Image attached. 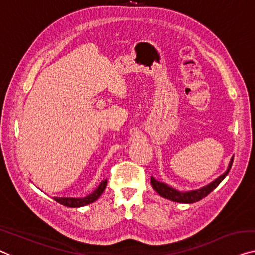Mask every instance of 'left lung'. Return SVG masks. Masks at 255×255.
<instances>
[{
    "instance_id": "1",
    "label": "left lung",
    "mask_w": 255,
    "mask_h": 255,
    "mask_svg": "<svg viewBox=\"0 0 255 255\" xmlns=\"http://www.w3.org/2000/svg\"><path fill=\"white\" fill-rule=\"evenodd\" d=\"M233 161H234V157L230 159L229 165H228V168L222 175H220L218 178H215L214 181H212L211 183H208L205 185V187H201L199 189H195V190H189V191H180V190L174 189L170 185L166 184L165 182H160L158 180H155L153 176H151V185L155 191H157L159 195L161 197H164L166 199L176 201V203H183V204H191V203H196V201H199L200 199H203L206 197L208 193H211L213 190H214L218 185L221 183L223 181L229 170L233 166Z\"/></svg>"
}]
</instances>
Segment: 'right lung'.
I'll list each match as a JSON object with an SVG mask.
<instances>
[{
    "mask_svg": "<svg viewBox=\"0 0 255 255\" xmlns=\"http://www.w3.org/2000/svg\"><path fill=\"white\" fill-rule=\"evenodd\" d=\"M106 183H108V180H103L100 183V185L94 190L90 195L83 197V198H73V197H54V199L57 203L64 205V206L67 207H82L86 206V205L94 203L95 200L100 198V196L103 193V191L106 188Z\"/></svg>",
    "mask_w": 255,
    "mask_h": 255,
    "instance_id": "1",
    "label": "right lung"
}]
</instances>
